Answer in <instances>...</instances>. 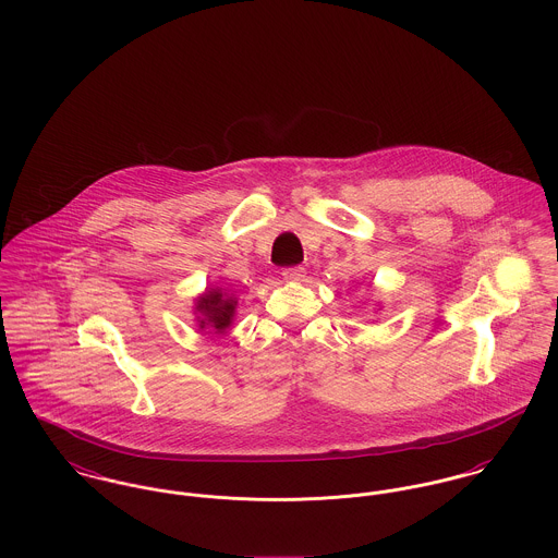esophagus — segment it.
<instances>
[{"label":"esophagus","instance_id":"1","mask_svg":"<svg viewBox=\"0 0 558 558\" xmlns=\"http://www.w3.org/2000/svg\"><path fill=\"white\" fill-rule=\"evenodd\" d=\"M282 278H284L287 282H304L306 269H304V267H289V269L282 271Z\"/></svg>","mask_w":558,"mask_h":558}]
</instances>
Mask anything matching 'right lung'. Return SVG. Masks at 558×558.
<instances>
[{
	"mask_svg": "<svg viewBox=\"0 0 558 558\" xmlns=\"http://www.w3.org/2000/svg\"><path fill=\"white\" fill-rule=\"evenodd\" d=\"M194 320L198 329H209L218 336H225L235 318L238 310V298L227 287H209L201 295L194 298Z\"/></svg>",
	"mask_w": 558,
	"mask_h": 558,
	"instance_id": "right-lung-1",
	"label": "right lung"
}]
</instances>
